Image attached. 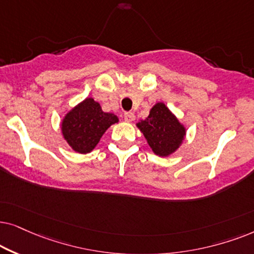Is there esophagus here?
<instances>
[{
  "label": "esophagus",
  "mask_w": 254,
  "mask_h": 254,
  "mask_svg": "<svg viewBox=\"0 0 254 254\" xmlns=\"http://www.w3.org/2000/svg\"><path fill=\"white\" fill-rule=\"evenodd\" d=\"M134 118H136V116H134L133 113H130V111H129V113L124 114V120L127 122H129V123H130V122L134 121Z\"/></svg>",
  "instance_id": "obj_1"
}]
</instances>
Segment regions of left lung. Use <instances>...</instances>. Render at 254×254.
<instances>
[{"instance_id": "left-lung-1", "label": "left lung", "mask_w": 254, "mask_h": 254, "mask_svg": "<svg viewBox=\"0 0 254 254\" xmlns=\"http://www.w3.org/2000/svg\"><path fill=\"white\" fill-rule=\"evenodd\" d=\"M152 151L159 157H168L180 147L186 136V127L162 102L155 103L146 120L138 122Z\"/></svg>"}]
</instances>
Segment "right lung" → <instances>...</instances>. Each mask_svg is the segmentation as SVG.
<instances>
[{
  "mask_svg": "<svg viewBox=\"0 0 254 254\" xmlns=\"http://www.w3.org/2000/svg\"><path fill=\"white\" fill-rule=\"evenodd\" d=\"M117 122L116 115L104 113L99 102L87 97L66 114L62 132L74 151L86 154L95 148L108 127Z\"/></svg>",
  "mask_w": 254,
  "mask_h": 254,
  "instance_id": "add662e5",
  "label": "right lung"
}]
</instances>
